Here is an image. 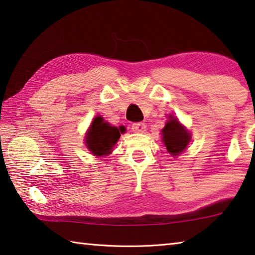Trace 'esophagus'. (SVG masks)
Masks as SVG:
<instances>
[{"label":"esophagus","mask_w":255,"mask_h":255,"mask_svg":"<svg viewBox=\"0 0 255 255\" xmlns=\"http://www.w3.org/2000/svg\"><path fill=\"white\" fill-rule=\"evenodd\" d=\"M145 124L142 123V122H137L132 124V131L133 132H136V133H143L145 131Z\"/></svg>","instance_id":"obj_1"}]
</instances>
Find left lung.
I'll return each mask as SVG.
<instances>
[{
	"label": "left lung",
	"mask_w": 255,
	"mask_h": 255,
	"mask_svg": "<svg viewBox=\"0 0 255 255\" xmlns=\"http://www.w3.org/2000/svg\"><path fill=\"white\" fill-rule=\"evenodd\" d=\"M162 139L168 152L176 157L187 148L190 141V134L177 119L170 116L162 130Z\"/></svg>",
	"instance_id": "1"
}]
</instances>
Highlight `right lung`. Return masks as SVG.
<instances>
[{
  "instance_id": "obj_1",
  "label": "right lung",
  "mask_w": 255,
  "mask_h": 255,
  "mask_svg": "<svg viewBox=\"0 0 255 255\" xmlns=\"http://www.w3.org/2000/svg\"><path fill=\"white\" fill-rule=\"evenodd\" d=\"M123 132V127H120L119 128L111 127L109 123L104 122L103 118L97 116L92 122L85 143L93 154L102 157L112 152V148L120 139L121 133Z\"/></svg>"
}]
</instances>
